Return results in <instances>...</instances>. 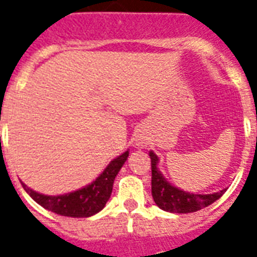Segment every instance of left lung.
Returning <instances> with one entry per match:
<instances>
[{"label": "left lung", "mask_w": 257, "mask_h": 257, "mask_svg": "<svg viewBox=\"0 0 257 257\" xmlns=\"http://www.w3.org/2000/svg\"><path fill=\"white\" fill-rule=\"evenodd\" d=\"M151 160V194L162 210L170 213H192L213 204L225 193L226 189L212 194H194L181 190L165 180L157 169L158 157L150 151Z\"/></svg>", "instance_id": "1"}]
</instances>
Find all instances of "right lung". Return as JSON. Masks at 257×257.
<instances>
[{
    "label": "right lung",
    "mask_w": 257,
    "mask_h": 257,
    "mask_svg": "<svg viewBox=\"0 0 257 257\" xmlns=\"http://www.w3.org/2000/svg\"><path fill=\"white\" fill-rule=\"evenodd\" d=\"M128 157V151L111 161L104 172L85 188L63 196H45L29 189L23 184L27 193L45 209L67 217H89L100 212L112 193V185L116 174Z\"/></svg>",
    "instance_id": "right-lung-1"
}]
</instances>
